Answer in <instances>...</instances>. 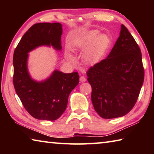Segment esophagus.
<instances>
[{
	"label": "esophagus",
	"mask_w": 154,
	"mask_h": 154,
	"mask_svg": "<svg viewBox=\"0 0 154 154\" xmlns=\"http://www.w3.org/2000/svg\"><path fill=\"white\" fill-rule=\"evenodd\" d=\"M79 80H80V82H82V83L85 82H86V78H85V77H83V76H81Z\"/></svg>",
	"instance_id": "1"
}]
</instances>
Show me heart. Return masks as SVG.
<instances>
[{"label": "heart", "mask_w": 154, "mask_h": 154, "mask_svg": "<svg viewBox=\"0 0 154 154\" xmlns=\"http://www.w3.org/2000/svg\"><path fill=\"white\" fill-rule=\"evenodd\" d=\"M98 30L87 31L78 35L73 41L75 49L84 51L83 58L88 63L92 64L98 62L108 48L109 38L105 35H98ZM66 57L70 61L74 60L69 52H66Z\"/></svg>", "instance_id": "1"}]
</instances>
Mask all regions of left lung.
Instances as JSON below:
<instances>
[{
	"label": "left lung",
	"instance_id": "1",
	"mask_svg": "<svg viewBox=\"0 0 154 154\" xmlns=\"http://www.w3.org/2000/svg\"><path fill=\"white\" fill-rule=\"evenodd\" d=\"M87 76L94 108L101 118H119L134 107L144 81V68L139 47L124 25L107 58L90 67Z\"/></svg>",
	"mask_w": 154,
	"mask_h": 154
}]
</instances>
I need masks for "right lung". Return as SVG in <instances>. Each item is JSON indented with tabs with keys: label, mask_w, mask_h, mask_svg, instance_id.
<instances>
[{
	"label": "right lung",
	"mask_w": 154,
	"mask_h": 154,
	"mask_svg": "<svg viewBox=\"0 0 154 154\" xmlns=\"http://www.w3.org/2000/svg\"><path fill=\"white\" fill-rule=\"evenodd\" d=\"M62 34L60 23H37L26 31L14 51L13 82L15 92L26 110L41 120L58 119L66 108L70 93L79 82L77 72L64 73L55 70L41 82L32 79L28 72V52L42 45H51L60 51Z\"/></svg>",
	"instance_id": "add662e5"
}]
</instances>
